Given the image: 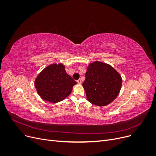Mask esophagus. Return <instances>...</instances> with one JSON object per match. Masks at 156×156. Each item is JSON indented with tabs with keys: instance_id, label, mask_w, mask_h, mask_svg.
I'll return each instance as SVG.
<instances>
[{
	"instance_id": "esophagus-1",
	"label": "esophagus",
	"mask_w": 156,
	"mask_h": 156,
	"mask_svg": "<svg viewBox=\"0 0 156 156\" xmlns=\"http://www.w3.org/2000/svg\"><path fill=\"white\" fill-rule=\"evenodd\" d=\"M76 82H77V83H78V84H82V80H81V79H79V80H78L77 81H76Z\"/></svg>"
}]
</instances>
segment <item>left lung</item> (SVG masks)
I'll return each mask as SVG.
<instances>
[{
	"label": "left lung",
	"instance_id": "obj_1",
	"mask_svg": "<svg viewBox=\"0 0 156 156\" xmlns=\"http://www.w3.org/2000/svg\"><path fill=\"white\" fill-rule=\"evenodd\" d=\"M122 80L109 64L96 61L89 64L83 87L87 100L99 106L111 103L119 94Z\"/></svg>",
	"mask_w": 156,
	"mask_h": 156
}]
</instances>
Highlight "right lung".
<instances>
[{"instance_id": "1", "label": "right lung", "mask_w": 156, "mask_h": 156, "mask_svg": "<svg viewBox=\"0 0 156 156\" xmlns=\"http://www.w3.org/2000/svg\"><path fill=\"white\" fill-rule=\"evenodd\" d=\"M77 83L67 74L62 64H53L44 68L35 80V87L39 96L56 103L71 94Z\"/></svg>"}]
</instances>
